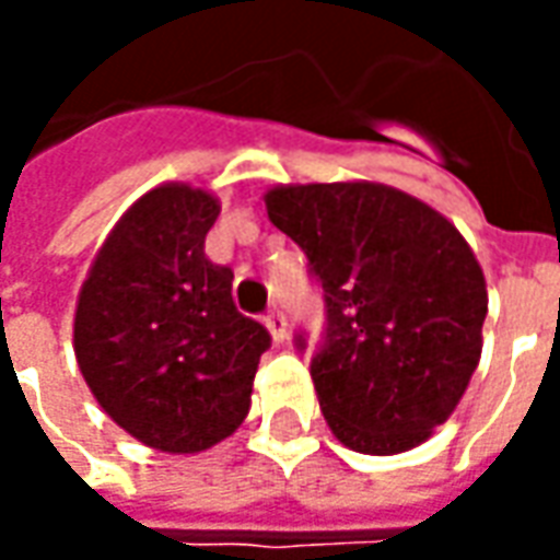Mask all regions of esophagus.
I'll list each match as a JSON object with an SVG mask.
<instances>
[{"label":"esophagus","instance_id":"34e87169","mask_svg":"<svg viewBox=\"0 0 560 560\" xmlns=\"http://www.w3.org/2000/svg\"><path fill=\"white\" fill-rule=\"evenodd\" d=\"M264 324H267L269 336H272V341H276V345H281V341L288 339V317L281 315L279 308H272V312L264 317Z\"/></svg>","mask_w":560,"mask_h":560}]
</instances>
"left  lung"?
Wrapping results in <instances>:
<instances>
[{"mask_svg": "<svg viewBox=\"0 0 560 560\" xmlns=\"http://www.w3.org/2000/svg\"><path fill=\"white\" fill-rule=\"evenodd\" d=\"M264 203L324 288L312 381L332 434L369 456L429 441L482 351L489 296L465 236L420 197L369 179L276 185Z\"/></svg>", "mask_w": 560, "mask_h": 560, "instance_id": "obj_1", "label": "left lung"}]
</instances>
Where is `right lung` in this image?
<instances>
[{
    "instance_id": "right-lung-1",
    "label": "right lung",
    "mask_w": 560,
    "mask_h": 560,
    "mask_svg": "<svg viewBox=\"0 0 560 560\" xmlns=\"http://www.w3.org/2000/svg\"><path fill=\"white\" fill-rule=\"evenodd\" d=\"M219 197L164 183L138 197L92 260L74 357L104 413L140 444L188 456L252 408L269 332L236 312L233 272L203 252Z\"/></svg>"
}]
</instances>
